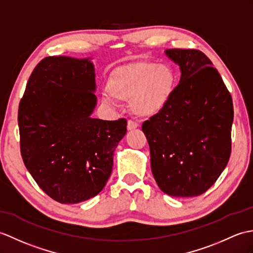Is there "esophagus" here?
Listing matches in <instances>:
<instances>
[{
    "label": "esophagus",
    "instance_id": "34e87169",
    "mask_svg": "<svg viewBox=\"0 0 253 253\" xmlns=\"http://www.w3.org/2000/svg\"><path fill=\"white\" fill-rule=\"evenodd\" d=\"M138 128V124L133 121H128L127 123V129L128 130H134V129Z\"/></svg>",
    "mask_w": 253,
    "mask_h": 253
}]
</instances>
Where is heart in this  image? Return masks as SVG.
<instances>
[{
  "label": "heart",
  "mask_w": 253,
  "mask_h": 253,
  "mask_svg": "<svg viewBox=\"0 0 253 253\" xmlns=\"http://www.w3.org/2000/svg\"><path fill=\"white\" fill-rule=\"evenodd\" d=\"M177 75L167 64L136 61L114 69L110 74L103 102L130 101L132 112L140 117H153L163 112L171 100Z\"/></svg>",
  "instance_id": "obj_1"
}]
</instances>
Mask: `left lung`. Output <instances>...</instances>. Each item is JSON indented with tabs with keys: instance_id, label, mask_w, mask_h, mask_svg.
Listing matches in <instances>:
<instances>
[{
	"instance_id": "8db88e82",
	"label": "left lung",
	"mask_w": 253,
	"mask_h": 253,
	"mask_svg": "<svg viewBox=\"0 0 253 253\" xmlns=\"http://www.w3.org/2000/svg\"><path fill=\"white\" fill-rule=\"evenodd\" d=\"M181 79L165 110L142 125L151 169L160 189L174 197L202 195L231 156L233 100L218 70L197 49H167Z\"/></svg>"
}]
</instances>
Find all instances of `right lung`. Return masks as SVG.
Wrapping results in <instances>:
<instances>
[{"mask_svg": "<svg viewBox=\"0 0 253 253\" xmlns=\"http://www.w3.org/2000/svg\"><path fill=\"white\" fill-rule=\"evenodd\" d=\"M89 58L46 57L34 68L18 110L20 152L47 195L78 204L102 191L127 121L90 116L96 108Z\"/></svg>", "mask_w": 253, "mask_h": 253, "instance_id": "obj_1", "label": "right lung"}]
</instances>
